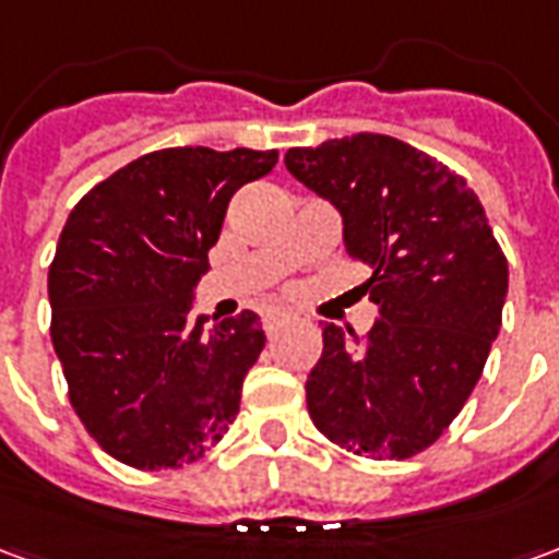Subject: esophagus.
<instances>
[{
	"instance_id": "1",
	"label": "esophagus",
	"mask_w": 559,
	"mask_h": 559,
	"mask_svg": "<svg viewBox=\"0 0 559 559\" xmlns=\"http://www.w3.org/2000/svg\"><path fill=\"white\" fill-rule=\"evenodd\" d=\"M287 320H290V314H284V311H266V314H263V329H266V335H275Z\"/></svg>"
}]
</instances>
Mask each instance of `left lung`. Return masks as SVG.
<instances>
[{
    "label": "left lung",
    "mask_w": 559,
    "mask_h": 559,
    "mask_svg": "<svg viewBox=\"0 0 559 559\" xmlns=\"http://www.w3.org/2000/svg\"><path fill=\"white\" fill-rule=\"evenodd\" d=\"M287 170L344 218L371 269L368 335L323 323L305 399L317 431L353 455L413 457L452 425L503 323L509 263L464 176L411 143L353 134L290 148Z\"/></svg>",
    "instance_id": "1"
}]
</instances>
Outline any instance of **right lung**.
Listing matches in <instances>:
<instances>
[{"label": "right lung", "mask_w": 559, "mask_h": 559, "mask_svg": "<svg viewBox=\"0 0 559 559\" xmlns=\"http://www.w3.org/2000/svg\"><path fill=\"white\" fill-rule=\"evenodd\" d=\"M275 148H158L80 197L47 275L68 401L107 455L134 469L203 457L239 413L266 344L254 311L191 317L230 197Z\"/></svg>", "instance_id": "add662e5"}]
</instances>
